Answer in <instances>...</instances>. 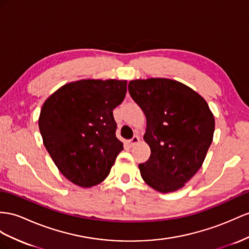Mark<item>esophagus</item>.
<instances>
[{"instance_id": "esophagus-1", "label": "esophagus", "mask_w": 249, "mask_h": 249, "mask_svg": "<svg viewBox=\"0 0 249 249\" xmlns=\"http://www.w3.org/2000/svg\"><path fill=\"white\" fill-rule=\"evenodd\" d=\"M139 142H140V138L138 136H135L129 141V146H130V147H133V146L137 145Z\"/></svg>"}]
</instances>
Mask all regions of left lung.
I'll list each match as a JSON object with an SVG mask.
<instances>
[{
    "label": "left lung",
    "instance_id": "8db88e82",
    "mask_svg": "<svg viewBox=\"0 0 249 249\" xmlns=\"http://www.w3.org/2000/svg\"><path fill=\"white\" fill-rule=\"evenodd\" d=\"M128 90L146 117L143 139L151 150L139 165L142 179L162 194L181 189L201 168L213 142L214 117L207 102L165 78L132 80Z\"/></svg>",
    "mask_w": 249,
    "mask_h": 249
}]
</instances>
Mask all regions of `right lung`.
<instances>
[{
	"mask_svg": "<svg viewBox=\"0 0 249 249\" xmlns=\"http://www.w3.org/2000/svg\"><path fill=\"white\" fill-rule=\"evenodd\" d=\"M126 80L69 82L44 102L43 143L60 173L83 188L103 182L123 150L112 110L122 103Z\"/></svg>",
	"mask_w": 249,
	"mask_h": 249,
	"instance_id": "add662e5",
	"label": "right lung"
}]
</instances>
